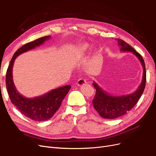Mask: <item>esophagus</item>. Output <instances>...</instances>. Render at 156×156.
<instances>
[{"mask_svg": "<svg viewBox=\"0 0 156 156\" xmlns=\"http://www.w3.org/2000/svg\"><path fill=\"white\" fill-rule=\"evenodd\" d=\"M86 84H87V80L84 79H83V78L79 79L77 82V84L78 86H82V85H84Z\"/></svg>", "mask_w": 156, "mask_h": 156, "instance_id": "esophagus-1", "label": "esophagus"}]
</instances>
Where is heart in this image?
<instances>
[{
	"label": "heart",
	"instance_id": "b5f03b06",
	"mask_svg": "<svg viewBox=\"0 0 156 156\" xmlns=\"http://www.w3.org/2000/svg\"><path fill=\"white\" fill-rule=\"evenodd\" d=\"M90 44L87 43V42H83L79 44L76 46V49H75V52L76 53V55L77 56H81L84 55L85 53H87L90 49Z\"/></svg>",
	"mask_w": 156,
	"mask_h": 156
}]
</instances>
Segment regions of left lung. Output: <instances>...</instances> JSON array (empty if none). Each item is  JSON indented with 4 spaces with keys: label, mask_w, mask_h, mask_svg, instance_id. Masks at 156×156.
Listing matches in <instances>:
<instances>
[{
    "label": "left lung",
    "mask_w": 156,
    "mask_h": 156,
    "mask_svg": "<svg viewBox=\"0 0 156 156\" xmlns=\"http://www.w3.org/2000/svg\"><path fill=\"white\" fill-rule=\"evenodd\" d=\"M116 41L121 51L132 52L141 62L143 68V79L141 83L136 92L130 94L119 96L109 94L99 87L95 82H94L93 85L96 90V92L93 99V105L100 116L105 119H115L130 111L140 99L146 85L145 64L142 56L125 41L119 39H117Z\"/></svg>",
    "instance_id": "obj_1"
}]
</instances>
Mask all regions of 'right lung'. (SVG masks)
<instances>
[{"mask_svg": "<svg viewBox=\"0 0 156 156\" xmlns=\"http://www.w3.org/2000/svg\"><path fill=\"white\" fill-rule=\"evenodd\" d=\"M51 36H45L28 42L15 51L10 61L6 75V85L11 102L26 117L35 121H44L54 115L68 93L71 86L53 89L49 92L34 98H27L21 95L16 88L13 80V66L15 58L21 53L33 50L42 45Z\"/></svg>", "mask_w": 156, "mask_h": 156, "instance_id": "1", "label": "right lung"}]
</instances>
